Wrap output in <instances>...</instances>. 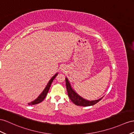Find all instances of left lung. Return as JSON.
<instances>
[{"label": "left lung", "mask_w": 134, "mask_h": 134, "mask_svg": "<svg viewBox=\"0 0 134 134\" xmlns=\"http://www.w3.org/2000/svg\"><path fill=\"white\" fill-rule=\"evenodd\" d=\"M66 88H67V91L68 93V96H69L70 100L76 105L82 106H89L94 105V104H97L98 101H100L102 98H101L98 99L97 100H95V101L86 100L83 98L81 97L80 96H79L76 92H75L72 89L69 81H68L67 78H66Z\"/></svg>", "instance_id": "left-lung-1"}]
</instances>
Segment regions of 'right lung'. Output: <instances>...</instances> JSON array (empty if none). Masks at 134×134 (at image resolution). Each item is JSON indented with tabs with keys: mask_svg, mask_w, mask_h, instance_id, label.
Masks as SVG:
<instances>
[{
	"mask_svg": "<svg viewBox=\"0 0 134 134\" xmlns=\"http://www.w3.org/2000/svg\"><path fill=\"white\" fill-rule=\"evenodd\" d=\"M57 75H58V74H56L51 79L49 83H48L47 85H46L45 89H44V91L42 92V93H41L38 97V98L36 99V100H35L34 101L31 102L30 103H29V104H28L29 105H32L38 104H39V103L42 102L44 100V98H45L46 96V95H47V94L48 93V92H49V89L50 88L51 83H52L53 80L54 79L55 77L57 76Z\"/></svg>",
	"mask_w": 134,
	"mask_h": 134,
	"instance_id": "add662e5",
	"label": "right lung"
}]
</instances>
